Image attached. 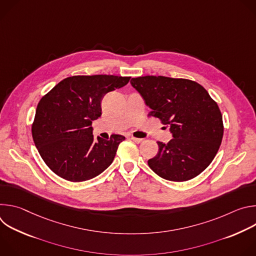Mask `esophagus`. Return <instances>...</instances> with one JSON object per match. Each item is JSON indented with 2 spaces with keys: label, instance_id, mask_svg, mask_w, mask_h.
<instances>
[{
  "label": "esophagus",
  "instance_id": "1",
  "mask_svg": "<svg viewBox=\"0 0 256 256\" xmlns=\"http://www.w3.org/2000/svg\"><path fill=\"white\" fill-rule=\"evenodd\" d=\"M130 138H132V140H134L136 144H140L142 142V138H134V136H130Z\"/></svg>",
  "mask_w": 256,
  "mask_h": 256
}]
</instances>
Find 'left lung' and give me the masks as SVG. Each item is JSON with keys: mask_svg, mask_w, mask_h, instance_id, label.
Here are the masks:
<instances>
[{"mask_svg": "<svg viewBox=\"0 0 256 256\" xmlns=\"http://www.w3.org/2000/svg\"><path fill=\"white\" fill-rule=\"evenodd\" d=\"M132 86L151 108L150 116L169 128L173 138L158 142L150 168L170 181H186L200 174L214 158L223 138V118L218 104L196 82L163 76L132 78Z\"/></svg>", "mask_w": 256, "mask_h": 256, "instance_id": "left-lung-1", "label": "left lung"}]
</instances>
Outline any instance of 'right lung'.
<instances>
[{
  "label": "right lung",
  "instance_id": "add662e5",
  "mask_svg": "<svg viewBox=\"0 0 256 256\" xmlns=\"http://www.w3.org/2000/svg\"><path fill=\"white\" fill-rule=\"evenodd\" d=\"M130 77L72 76L56 85L40 101L32 138L46 164L60 177L80 182L92 179L112 163L126 138L104 140L92 134V122L101 116L108 92L126 86Z\"/></svg>",
  "mask_w": 256,
  "mask_h": 256
}]
</instances>
